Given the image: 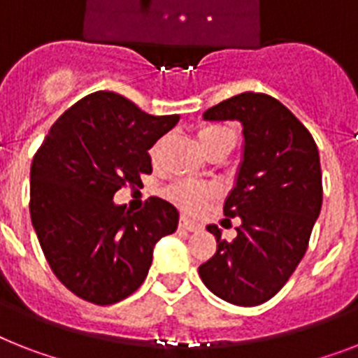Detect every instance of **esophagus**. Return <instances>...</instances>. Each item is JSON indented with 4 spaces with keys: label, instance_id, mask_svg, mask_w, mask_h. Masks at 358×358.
Returning <instances> with one entry per match:
<instances>
[{
    "label": "esophagus",
    "instance_id": "34e87169",
    "mask_svg": "<svg viewBox=\"0 0 358 358\" xmlns=\"http://www.w3.org/2000/svg\"><path fill=\"white\" fill-rule=\"evenodd\" d=\"M180 228L187 229V231H199L202 226H200L199 222H194V220H189L187 217H182V219H180Z\"/></svg>",
    "mask_w": 358,
    "mask_h": 358
}]
</instances>
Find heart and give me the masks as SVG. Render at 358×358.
<instances>
[{"mask_svg":"<svg viewBox=\"0 0 358 358\" xmlns=\"http://www.w3.org/2000/svg\"><path fill=\"white\" fill-rule=\"evenodd\" d=\"M200 147L204 149L208 156L219 152H229L235 145V134L222 124H208L202 127L196 132ZM162 147H164V139H158L156 143L150 147L149 154L152 162H158L159 154H162ZM165 196L173 202L174 206H178L180 209L194 213L200 211L208 204L209 200L215 196V187L204 182H191V180H180L174 182L169 187L165 189Z\"/></svg>","mask_w":358,"mask_h":358,"instance_id":"obj_1","label":"heart"}]
</instances>
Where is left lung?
Returning a JSON list of instances; mask_svg holds the SVG:
<instances>
[{
	"instance_id": "1",
	"label": "left lung",
	"mask_w": 358,
	"mask_h": 358,
	"mask_svg": "<svg viewBox=\"0 0 358 358\" xmlns=\"http://www.w3.org/2000/svg\"><path fill=\"white\" fill-rule=\"evenodd\" d=\"M204 119L239 121L245 150L224 202L226 220L241 219L237 237L224 241L209 224L217 252L199 274L215 296L254 307L280 292L307 252L322 209L318 147L294 113L266 94L226 99Z\"/></svg>"
}]
</instances>
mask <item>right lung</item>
Instances as JSON below:
<instances>
[{
    "label": "right lung",
    "instance_id": "add662e5",
    "mask_svg": "<svg viewBox=\"0 0 358 358\" xmlns=\"http://www.w3.org/2000/svg\"><path fill=\"white\" fill-rule=\"evenodd\" d=\"M180 115H150L113 92H95L60 115L31 165V220L60 283L95 305L141 287L152 250L178 228V211L150 196L141 211L113 204L152 173L149 149Z\"/></svg>",
    "mask_w": 358,
    "mask_h": 358
}]
</instances>
